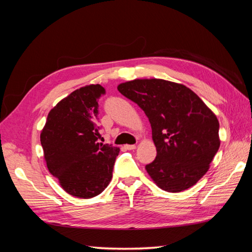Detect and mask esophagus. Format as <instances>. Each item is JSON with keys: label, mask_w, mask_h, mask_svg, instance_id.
Here are the masks:
<instances>
[{"label": "esophagus", "mask_w": 252, "mask_h": 252, "mask_svg": "<svg viewBox=\"0 0 252 252\" xmlns=\"http://www.w3.org/2000/svg\"><path fill=\"white\" fill-rule=\"evenodd\" d=\"M135 148H136L135 144H126V145H125L126 150H134Z\"/></svg>", "instance_id": "obj_1"}]
</instances>
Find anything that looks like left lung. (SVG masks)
Instances as JSON below:
<instances>
[{"label":"left lung","instance_id":"8db88e82","mask_svg":"<svg viewBox=\"0 0 252 252\" xmlns=\"http://www.w3.org/2000/svg\"><path fill=\"white\" fill-rule=\"evenodd\" d=\"M118 90L149 118L158 153L145 170L155 184L170 193L195 185L220 145L215 113L186 86L164 79H134Z\"/></svg>","mask_w":252,"mask_h":252}]
</instances>
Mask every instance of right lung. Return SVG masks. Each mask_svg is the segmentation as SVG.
<instances>
[{"label": "right lung", "mask_w": 252, "mask_h": 252, "mask_svg": "<svg viewBox=\"0 0 252 252\" xmlns=\"http://www.w3.org/2000/svg\"><path fill=\"white\" fill-rule=\"evenodd\" d=\"M100 85L81 87L61 100L47 116L40 143L49 173L63 189L75 197L99 195L112 178L120 149L98 143Z\"/></svg>", "instance_id": "1"}]
</instances>
